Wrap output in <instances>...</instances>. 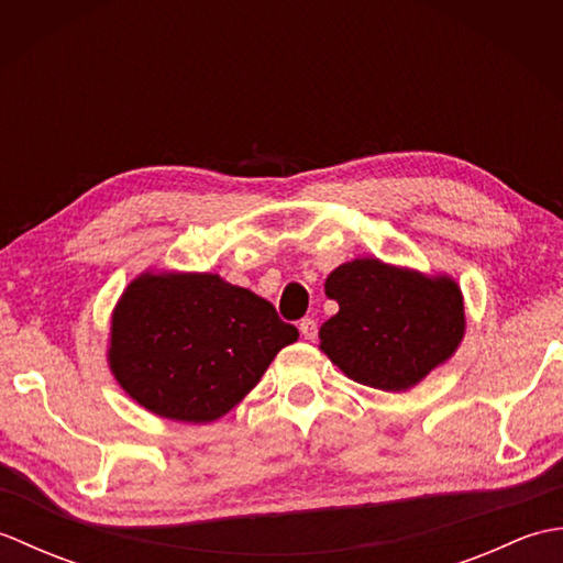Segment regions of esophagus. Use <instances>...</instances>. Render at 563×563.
I'll list each match as a JSON object with an SVG mask.
<instances>
[{
  "label": "esophagus",
  "instance_id": "esophagus-1",
  "mask_svg": "<svg viewBox=\"0 0 563 563\" xmlns=\"http://www.w3.org/2000/svg\"><path fill=\"white\" fill-rule=\"evenodd\" d=\"M300 333H302V336H305L307 341H314V339H317V321L305 317V319L300 321Z\"/></svg>",
  "mask_w": 563,
  "mask_h": 563
}]
</instances>
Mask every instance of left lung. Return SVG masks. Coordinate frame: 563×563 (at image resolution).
I'll return each mask as SVG.
<instances>
[{"mask_svg":"<svg viewBox=\"0 0 563 563\" xmlns=\"http://www.w3.org/2000/svg\"><path fill=\"white\" fill-rule=\"evenodd\" d=\"M339 312L319 329V349L345 377L404 391L454 355L464 300L450 275H423L379 258H355L324 283Z\"/></svg>","mask_w":563,"mask_h":563,"instance_id":"1","label":"left lung"}]
</instances>
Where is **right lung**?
<instances>
[{"label":"right lung","mask_w":563,"mask_h":563,"mask_svg":"<svg viewBox=\"0 0 563 563\" xmlns=\"http://www.w3.org/2000/svg\"><path fill=\"white\" fill-rule=\"evenodd\" d=\"M297 329L214 273H142L111 319L109 365L130 397L169 421L210 423L258 385Z\"/></svg>","instance_id":"add662e5"}]
</instances>
